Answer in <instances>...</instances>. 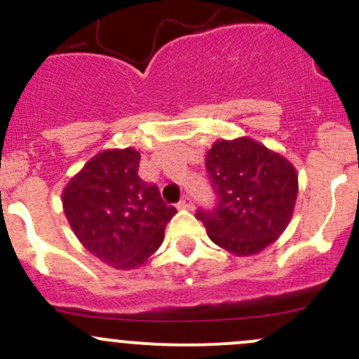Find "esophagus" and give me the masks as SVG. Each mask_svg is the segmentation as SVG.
<instances>
[{"mask_svg":"<svg viewBox=\"0 0 359 359\" xmlns=\"http://www.w3.org/2000/svg\"><path fill=\"white\" fill-rule=\"evenodd\" d=\"M179 208H182V210H193V208H194L193 198H191V196H184L182 200L179 201Z\"/></svg>","mask_w":359,"mask_h":359,"instance_id":"esophagus-1","label":"esophagus"}]
</instances>
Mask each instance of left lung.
I'll return each mask as SVG.
<instances>
[{"instance_id":"8db88e82","label":"left lung","mask_w":359,"mask_h":359,"mask_svg":"<svg viewBox=\"0 0 359 359\" xmlns=\"http://www.w3.org/2000/svg\"><path fill=\"white\" fill-rule=\"evenodd\" d=\"M205 168L217 194L213 210L196 219L210 240L236 257L262 252L287 229L299 193L295 166L250 137L217 140Z\"/></svg>"}]
</instances>
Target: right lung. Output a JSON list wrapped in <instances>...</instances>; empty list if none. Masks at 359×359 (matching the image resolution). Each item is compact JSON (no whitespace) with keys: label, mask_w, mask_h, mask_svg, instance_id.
I'll use <instances>...</instances> for the list:
<instances>
[{"label":"right lung","mask_w":359,"mask_h":359,"mask_svg":"<svg viewBox=\"0 0 359 359\" xmlns=\"http://www.w3.org/2000/svg\"><path fill=\"white\" fill-rule=\"evenodd\" d=\"M140 153L133 147L106 149L69 180L64 213L90 253L121 271L144 266L165 238L177 210L139 177Z\"/></svg>","instance_id":"right-lung-1"}]
</instances>
